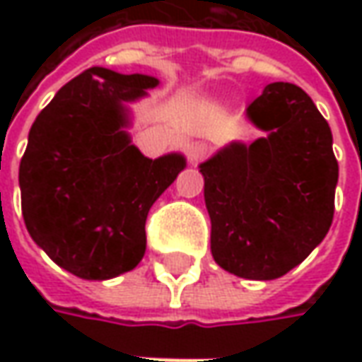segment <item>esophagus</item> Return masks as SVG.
<instances>
[{"label":"esophagus","instance_id":"obj_1","mask_svg":"<svg viewBox=\"0 0 362 362\" xmlns=\"http://www.w3.org/2000/svg\"><path fill=\"white\" fill-rule=\"evenodd\" d=\"M207 153H209V145L207 143H197V145H193L189 148V160L191 163H199L207 157Z\"/></svg>","mask_w":362,"mask_h":362}]
</instances>
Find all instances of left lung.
Instances as JSON below:
<instances>
[{"mask_svg":"<svg viewBox=\"0 0 362 362\" xmlns=\"http://www.w3.org/2000/svg\"><path fill=\"white\" fill-rule=\"evenodd\" d=\"M245 115L266 134L199 165L211 254L240 278L274 280L330 230L339 163L328 122L296 84H268Z\"/></svg>","mask_w":362,"mask_h":362,"instance_id":"left-lung-1","label":"left lung"}]
</instances>
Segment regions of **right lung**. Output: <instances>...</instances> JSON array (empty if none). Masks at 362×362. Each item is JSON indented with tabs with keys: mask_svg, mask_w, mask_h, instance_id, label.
I'll list each match as a JSON object with an SVG mask.
<instances>
[{
	"mask_svg": "<svg viewBox=\"0 0 362 362\" xmlns=\"http://www.w3.org/2000/svg\"><path fill=\"white\" fill-rule=\"evenodd\" d=\"M157 84L94 66L64 84L30 129L20 163L23 221L78 278L108 280L136 268L148 209L187 165L179 153L148 159L124 131V103Z\"/></svg>",
	"mask_w": 362,
	"mask_h": 362,
	"instance_id": "add662e5",
	"label": "right lung"
}]
</instances>
